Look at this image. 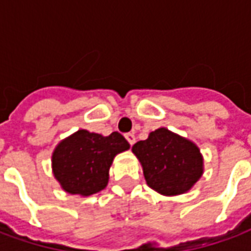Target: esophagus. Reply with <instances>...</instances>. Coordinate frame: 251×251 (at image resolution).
<instances>
[{
	"label": "esophagus",
	"mask_w": 251,
	"mask_h": 251,
	"mask_svg": "<svg viewBox=\"0 0 251 251\" xmlns=\"http://www.w3.org/2000/svg\"><path fill=\"white\" fill-rule=\"evenodd\" d=\"M125 137L126 140H127V143L130 144V145H133V144L136 143V136H134L133 133H126Z\"/></svg>",
	"instance_id": "34e87169"
}]
</instances>
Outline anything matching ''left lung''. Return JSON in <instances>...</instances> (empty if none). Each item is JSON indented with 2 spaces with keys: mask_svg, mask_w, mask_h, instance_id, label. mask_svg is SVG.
Instances as JSON below:
<instances>
[{
  "mask_svg": "<svg viewBox=\"0 0 251 251\" xmlns=\"http://www.w3.org/2000/svg\"><path fill=\"white\" fill-rule=\"evenodd\" d=\"M131 151L143 166L148 186L163 196L186 193L204 173L199 147L166 127L151 131Z\"/></svg>",
  "mask_w": 251,
  "mask_h": 251,
  "instance_id": "obj_1",
  "label": "left lung"
}]
</instances>
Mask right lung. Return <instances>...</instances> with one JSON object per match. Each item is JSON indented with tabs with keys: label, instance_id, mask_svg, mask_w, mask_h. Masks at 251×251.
Here are the masks:
<instances>
[{
	"label": "right lung",
	"instance_id": "1",
	"mask_svg": "<svg viewBox=\"0 0 251 251\" xmlns=\"http://www.w3.org/2000/svg\"><path fill=\"white\" fill-rule=\"evenodd\" d=\"M129 148V143L118 131L104 137L81 129L55 147L52 173L65 192L91 196L107 186L114 157Z\"/></svg>",
	"mask_w": 251,
	"mask_h": 251
}]
</instances>
